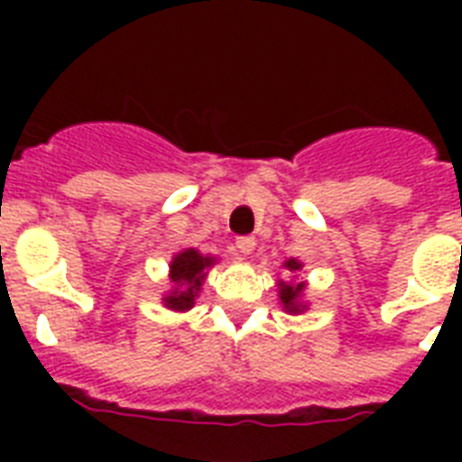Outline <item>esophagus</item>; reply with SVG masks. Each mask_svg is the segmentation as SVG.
I'll return each mask as SVG.
<instances>
[{"label": "esophagus", "instance_id": "esophagus-1", "mask_svg": "<svg viewBox=\"0 0 462 462\" xmlns=\"http://www.w3.org/2000/svg\"><path fill=\"white\" fill-rule=\"evenodd\" d=\"M254 246H256V239L254 237H237V249L239 254H252L254 252Z\"/></svg>", "mask_w": 462, "mask_h": 462}]
</instances>
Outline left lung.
<instances>
[{
    "instance_id": "1",
    "label": "left lung",
    "mask_w": 462,
    "mask_h": 462,
    "mask_svg": "<svg viewBox=\"0 0 462 462\" xmlns=\"http://www.w3.org/2000/svg\"><path fill=\"white\" fill-rule=\"evenodd\" d=\"M285 268L295 273V271L302 268V263H300L297 259H290L285 261ZM302 295H304V282H285V281L278 282V297H281L282 309L290 311V314H300V311L307 309V304L302 302Z\"/></svg>"
}]
</instances>
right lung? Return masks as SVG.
I'll return each instance as SVG.
<instances>
[{
	"label": "right lung",
	"instance_id": "right-lung-1",
	"mask_svg": "<svg viewBox=\"0 0 462 462\" xmlns=\"http://www.w3.org/2000/svg\"><path fill=\"white\" fill-rule=\"evenodd\" d=\"M216 263L213 256H203L196 249H184L170 263V281L174 288L170 295L162 297L167 309L172 311H189L194 300L201 292V282L206 281V271Z\"/></svg>",
	"mask_w": 462,
	"mask_h": 462
}]
</instances>
